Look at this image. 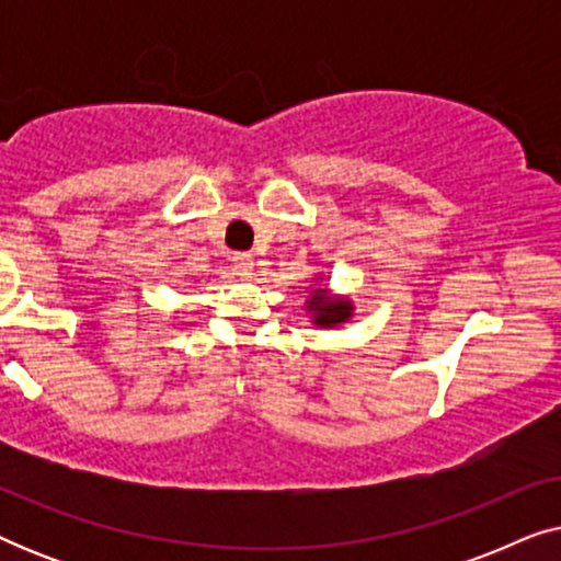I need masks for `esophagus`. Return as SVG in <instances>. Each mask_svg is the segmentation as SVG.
<instances>
[{"label": "esophagus", "instance_id": "34e87169", "mask_svg": "<svg viewBox=\"0 0 561 561\" xmlns=\"http://www.w3.org/2000/svg\"><path fill=\"white\" fill-rule=\"evenodd\" d=\"M232 263H234V273L237 275H242V278H248V275H252V257L248 255V252H237V255L232 257Z\"/></svg>", "mask_w": 561, "mask_h": 561}]
</instances>
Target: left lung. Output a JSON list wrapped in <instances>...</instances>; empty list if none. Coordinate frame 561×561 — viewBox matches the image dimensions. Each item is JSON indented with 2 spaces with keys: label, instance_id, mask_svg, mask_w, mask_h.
Wrapping results in <instances>:
<instances>
[{
  "label": "left lung",
  "instance_id": "8db88e82",
  "mask_svg": "<svg viewBox=\"0 0 561 561\" xmlns=\"http://www.w3.org/2000/svg\"><path fill=\"white\" fill-rule=\"evenodd\" d=\"M306 309H309L313 324L324 327V329H334L352 319L355 306H352L350 298L332 296L327 288H317V290H311L309 301H306Z\"/></svg>",
  "mask_w": 561,
  "mask_h": 561
}]
</instances>
